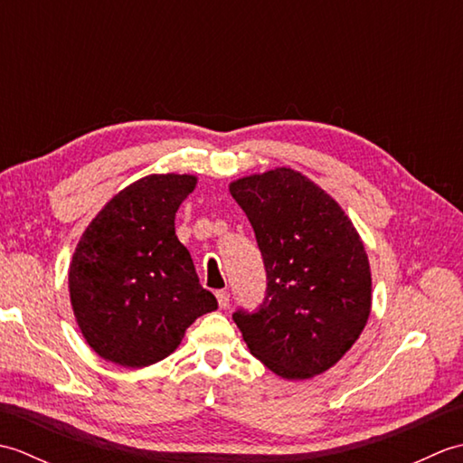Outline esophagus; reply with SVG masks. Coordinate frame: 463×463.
Returning <instances> with one entry per match:
<instances>
[{
	"instance_id": "esophagus-1",
	"label": "esophagus",
	"mask_w": 463,
	"mask_h": 463,
	"mask_svg": "<svg viewBox=\"0 0 463 463\" xmlns=\"http://www.w3.org/2000/svg\"><path fill=\"white\" fill-rule=\"evenodd\" d=\"M216 300H219V307H221V308H229L231 294L226 292V290H219V292H216Z\"/></svg>"
}]
</instances>
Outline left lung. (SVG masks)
Masks as SVG:
<instances>
[{"label":"left lung","instance_id":"left-lung-1","mask_svg":"<svg viewBox=\"0 0 463 463\" xmlns=\"http://www.w3.org/2000/svg\"><path fill=\"white\" fill-rule=\"evenodd\" d=\"M267 270L259 308L232 320L254 358L288 380L332 368L358 340L372 304L370 264L348 216L292 169L231 184Z\"/></svg>","mask_w":463,"mask_h":463}]
</instances>
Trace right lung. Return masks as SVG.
Returning <instances> with one entry per match:
<instances>
[{
  "label": "right lung",
  "mask_w": 463,
  "mask_h": 463,
  "mask_svg": "<svg viewBox=\"0 0 463 463\" xmlns=\"http://www.w3.org/2000/svg\"><path fill=\"white\" fill-rule=\"evenodd\" d=\"M194 184L191 175L145 176L115 194L77 244L69 294L85 340L101 358L149 366L219 307L175 234V213Z\"/></svg>",
  "instance_id": "add662e5"
}]
</instances>
